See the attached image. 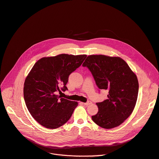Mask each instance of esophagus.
Instances as JSON below:
<instances>
[{
	"label": "esophagus",
	"mask_w": 159,
	"mask_h": 159,
	"mask_svg": "<svg viewBox=\"0 0 159 159\" xmlns=\"http://www.w3.org/2000/svg\"><path fill=\"white\" fill-rule=\"evenodd\" d=\"M91 103H92V102H91V101H88V102H87L86 103H82V104H84V105H86V106L89 105H91Z\"/></svg>",
	"instance_id": "obj_1"
}]
</instances>
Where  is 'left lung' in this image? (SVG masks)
I'll return each mask as SVG.
<instances>
[{
	"label": "left lung",
	"mask_w": 159,
	"mask_h": 159,
	"mask_svg": "<svg viewBox=\"0 0 159 159\" xmlns=\"http://www.w3.org/2000/svg\"><path fill=\"white\" fill-rule=\"evenodd\" d=\"M82 66L90 70L99 89L108 91V99L96 103L98 112L92 120L105 129L120 125L132 113L136 103L139 90L136 75L119 57L91 55Z\"/></svg>",
	"instance_id": "1"
}]
</instances>
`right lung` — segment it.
<instances>
[{
    "label": "right lung",
    "mask_w": 159,
    "mask_h": 159,
    "mask_svg": "<svg viewBox=\"0 0 159 159\" xmlns=\"http://www.w3.org/2000/svg\"><path fill=\"white\" fill-rule=\"evenodd\" d=\"M86 57L61 54L42 57L34 65L25 79L23 95L28 111L40 125L56 129L70 119L78 103L56 94L68 90L69 75Z\"/></svg>",
    "instance_id": "1"
}]
</instances>
